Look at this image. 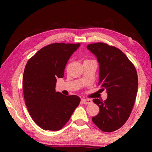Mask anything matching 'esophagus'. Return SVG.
<instances>
[{
  "mask_svg": "<svg viewBox=\"0 0 152 152\" xmlns=\"http://www.w3.org/2000/svg\"><path fill=\"white\" fill-rule=\"evenodd\" d=\"M82 101L85 104H89L92 102V100L91 99H82Z\"/></svg>",
  "mask_w": 152,
  "mask_h": 152,
  "instance_id": "1",
  "label": "esophagus"
}]
</instances>
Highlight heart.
Returning <instances> with one entry per match:
<instances>
[{"mask_svg": "<svg viewBox=\"0 0 152 152\" xmlns=\"http://www.w3.org/2000/svg\"><path fill=\"white\" fill-rule=\"evenodd\" d=\"M86 61H92V60H86Z\"/></svg>", "mask_w": 152, "mask_h": 152, "instance_id": "1", "label": "heart"}]
</instances>
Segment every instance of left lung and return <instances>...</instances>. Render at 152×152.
Returning a JSON list of instances; mask_svg holds the SVG:
<instances>
[{
  "instance_id": "8db88e82",
  "label": "left lung",
  "mask_w": 152,
  "mask_h": 152,
  "mask_svg": "<svg viewBox=\"0 0 152 152\" xmlns=\"http://www.w3.org/2000/svg\"><path fill=\"white\" fill-rule=\"evenodd\" d=\"M87 48L99 64V82L108 94L104 101L94 99L99 113L92 121L104 132H113L127 121L133 108L138 91L136 69L127 57L114 46L99 42Z\"/></svg>"
}]
</instances>
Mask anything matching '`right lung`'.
<instances>
[{
    "mask_svg": "<svg viewBox=\"0 0 152 152\" xmlns=\"http://www.w3.org/2000/svg\"><path fill=\"white\" fill-rule=\"evenodd\" d=\"M80 44L54 43L42 48L25 66L23 88L25 104L34 121L44 130H60L80 104L76 95L56 91L68 61Z\"/></svg>",
    "mask_w": 152,
    "mask_h": 152,
    "instance_id": "add662e5",
    "label": "right lung"
}]
</instances>
